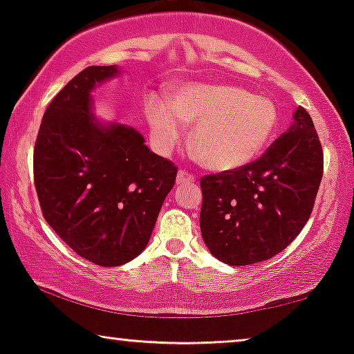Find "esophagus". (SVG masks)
<instances>
[{
    "label": "esophagus",
    "mask_w": 354,
    "mask_h": 354,
    "mask_svg": "<svg viewBox=\"0 0 354 354\" xmlns=\"http://www.w3.org/2000/svg\"><path fill=\"white\" fill-rule=\"evenodd\" d=\"M196 180V177H195V174H192V172H188V171H178V174H177V183H190V182H195Z\"/></svg>",
    "instance_id": "1"
}]
</instances>
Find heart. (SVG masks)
Here are the masks:
<instances>
[{"mask_svg":"<svg viewBox=\"0 0 354 354\" xmlns=\"http://www.w3.org/2000/svg\"><path fill=\"white\" fill-rule=\"evenodd\" d=\"M145 114L153 140L166 149L180 142L183 124H195L193 147L207 167L245 166L263 151L277 127V108L264 96L227 85H187L171 103L148 96Z\"/></svg>","mask_w":354,"mask_h":354,"instance_id":"1","label":"heart"}]
</instances>
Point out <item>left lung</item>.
Segmentation results:
<instances>
[{"mask_svg": "<svg viewBox=\"0 0 354 354\" xmlns=\"http://www.w3.org/2000/svg\"><path fill=\"white\" fill-rule=\"evenodd\" d=\"M256 161L201 177L200 227L212 254L248 266L287 248L311 217L324 151L308 111Z\"/></svg>", "mask_w": 354, "mask_h": 354, "instance_id": "1", "label": "left lung"}]
</instances>
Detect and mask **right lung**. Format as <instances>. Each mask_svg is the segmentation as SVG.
I'll list each match as a JSON object with an SVG mask.
<instances>
[{
	"label": "right lung",
	"mask_w": 354,
	"mask_h": 354,
	"mask_svg": "<svg viewBox=\"0 0 354 354\" xmlns=\"http://www.w3.org/2000/svg\"><path fill=\"white\" fill-rule=\"evenodd\" d=\"M114 66L79 72L48 104L33 149L43 217L77 254L104 268L142 253L172 190L177 166L149 151L137 130L108 129L90 113V91Z\"/></svg>",
	"instance_id": "1"
}]
</instances>
